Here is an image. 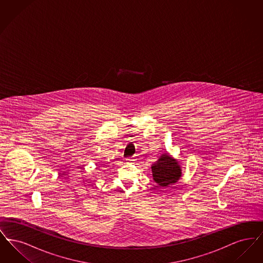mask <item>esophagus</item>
<instances>
[{"label":"esophagus","instance_id":"34e87169","mask_svg":"<svg viewBox=\"0 0 263 263\" xmlns=\"http://www.w3.org/2000/svg\"><path fill=\"white\" fill-rule=\"evenodd\" d=\"M133 161H134V160H133V159H131V158H129V159H128V162H133Z\"/></svg>","mask_w":263,"mask_h":263}]
</instances>
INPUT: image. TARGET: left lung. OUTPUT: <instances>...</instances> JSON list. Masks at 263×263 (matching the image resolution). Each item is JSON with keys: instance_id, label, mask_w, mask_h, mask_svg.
I'll return each mask as SVG.
<instances>
[{"instance_id": "1", "label": "left lung", "mask_w": 263, "mask_h": 263, "mask_svg": "<svg viewBox=\"0 0 263 263\" xmlns=\"http://www.w3.org/2000/svg\"><path fill=\"white\" fill-rule=\"evenodd\" d=\"M154 180L159 186H167L175 183L181 176V170L178 162L168 154H163L158 162L152 165Z\"/></svg>"}]
</instances>
